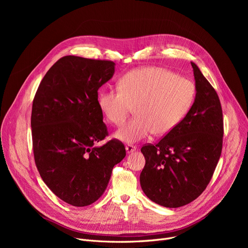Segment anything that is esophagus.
<instances>
[{
  "label": "esophagus",
  "mask_w": 248,
  "mask_h": 248,
  "mask_svg": "<svg viewBox=\"0 0 248 248\" xmlns=\"http://www.w3.org/2000/svg\"><path fill=\"white\" fill-rule=\"evenodd\" d=\"M125 150H126L127 154H131V153H134L135 151H137V147L133 146V145H127L125 147Z\"/></svg>",
  "instance_id": "1"
}]
</instances>
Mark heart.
Masks as SVG:
<instances>
[{
    "mask_svg": "<svg viewBox=\"0 0 248 248\" xmlns=\"http://www.w3.org/2000/svg\"><path fill=\"white\" fill-rule=\"evenodd\" d=\"M195 86L188 78L162 67H142L124 74L119 89H104L98 106L108 121L123 124L135 107L136 116L115 133L123 141L137 142L151 136L166 135L188 113Z\"/></svg>",
    "mask_w": 248,
    "mask_h": 248,
    "instance_id": "obj_1",
    "label": "heart"
}]
</instances>
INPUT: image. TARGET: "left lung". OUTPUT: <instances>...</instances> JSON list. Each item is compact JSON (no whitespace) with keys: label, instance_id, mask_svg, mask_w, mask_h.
<instances>
[{"label":"left lung","instance_id":"1","mask_svg":"<svg viewBox=\"0 0 248 248\" xmlns=\"http://www.w3.org/2000/svg\"><path fill=\"white\" fill-rule=\"evenodd\" d=\"M196 96L186 116L155 145L140 151L146 165L140 176L153 202L178 208L198 198L213 176L222 151L223 114L218 94L191 62Z\"/></svg>","mask_w":248,"mask_h":248}]
</instances>
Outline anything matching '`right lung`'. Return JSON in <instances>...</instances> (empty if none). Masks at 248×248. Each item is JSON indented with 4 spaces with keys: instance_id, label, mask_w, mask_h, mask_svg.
<instances>
[{
    "instance_id": "right-lung-1",
    "label": "right lung",
    "mask_w": 248,
    "mask_h": 248,
    "mask_svg": "<svg viewBox=\"0 0 248 248\" xmlns=\"http://www.w3.org/2000/svg\"><path fill=\"white\" fill-rule=\"evenodd\" d=\"M114 65L110 60L64 56L47 71L33 99L36 167L48 188L72 206L95 202L114 165L125 157L119 140L94 146L108 135L97 91L112 77Z\"/></svg>"
}]
</instances>
